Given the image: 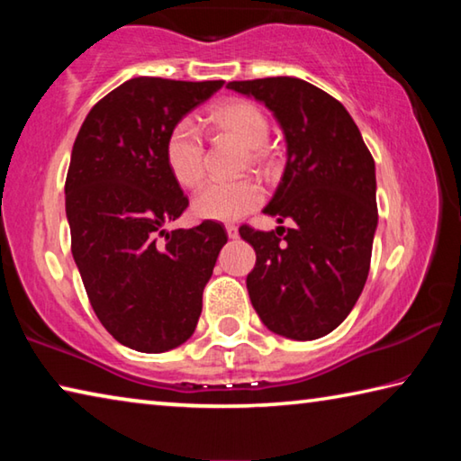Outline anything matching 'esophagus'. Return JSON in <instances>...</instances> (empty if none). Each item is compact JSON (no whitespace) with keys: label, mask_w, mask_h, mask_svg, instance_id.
Here are the masks:
<instances>
[{"label":"esophagus","mask_w":461,"mask_h":461,"mask_svg":"<svg viewBox=\"0 0 461 461\" xmlns=\"http://www.w3.org/2000/svg\"><path fill=\"white\" fill-rule=\"evenodd\" d=\"M225 231H228L230 240H236L238 238V228H236V225H225Z\"/></svg>","instance_id":"esophagus-1"}]
</instances>
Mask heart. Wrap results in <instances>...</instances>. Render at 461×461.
<instances>
[{
	"mask_svg": "<svg viewBox=\"0 0 461 461\" xmlns=\"http://www.w3.org/2000/svg\"><path fill=\"white\" fill-rule=\"evenodd\" d=\"M212 126L236 136L249 148V158L264 160L262 146L268 140V120L262 109L248 101H231L209 115ZM167 167L183 186H194L205 175V146L199 123L193 118L178 120L165 144ZM264 201L262 186L252 178L236 181H209L194 193L193 212L201 220L236 221L254 212Z\"/></svg>",
	"mask_w": 461,
	"mask_h": 461,
	"instance_id": "obj_1",
	"label": "heart"
}]
</instances>
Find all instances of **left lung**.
Segmentation results:
<instances>
[{
    "label": "left lung",
    "mask_w": 461,
    "mask_h": 461,
    "mask_svg": "<svg viewBox=\"0 0 461 461\" xmlns=\"http://www.w3.org/2000/svg\"><path fill=\"white\" fill-rule=\"evenodd\" d=\"M228 89L267 105L286 142L285 173L264 213L293 225L240 230L256 252L249 301L270 331L323 338L349 315L368 278L378 225L374 158L348 109L315 85L268 77Z\"/></svg>",
    "instance_id": "obj_1"
}]
</instances>
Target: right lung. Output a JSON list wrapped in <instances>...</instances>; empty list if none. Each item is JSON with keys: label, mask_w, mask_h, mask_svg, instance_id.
Segmentation results:
<instances>
[{"label": "right lung", "mask_w": 461, "mask_h": 461, "mask_svg": "<svg viewBox=\"0 0 461 461\" xmlns=\"http://www.w3.org/2000/svg\"><path fill=\"white\" fill-rule=\"evenodd\" d=\"M221 85L136 77L93 105L73 144V258L101 325L136 352H168L191 338L228 241L215 221L167 230L189 205L167 167V138Z\"/></svg>", "instance_id": "right-lung-1"}]
</instances>
